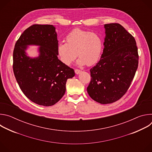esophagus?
I'll use <instances>...</instances> for the list:
<instances>
[{
  "instance_id": "1",
  "label": "esophagus",
  "mask_w": 152,
  "mask_h": 152,
  "mask_svg": "<svg viewBox=\"0 0 152 152\" xmlns=\"http://www.w3.org/2000/svg\"><path fill=\"white\" fill-rule=\"evenodd\" d=\"M75 73H76V75H79V74H80V73L82 72V71L80 70H78V69H75Z\"/></svg>"
}]
</instances>
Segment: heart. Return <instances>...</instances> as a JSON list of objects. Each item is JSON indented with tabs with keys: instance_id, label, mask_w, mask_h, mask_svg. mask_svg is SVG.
I'll return each instance as SVG.
<instances>
[{
	"instance_id": "b5f03b06",
	"label": "heart",
	"mask_w": 152,
	"mask_h": 152,
	"mask_svg": "<svg viewBox=\"0 0 152 152\" xmlns=\"http://www.w3.org/2000/svg\"><path fill=\"white\" fill-rule=\"evenodd\" d=\"M66 42H60L56 48L59 60L66 66L76 61L79 66H92L100 59L103 50V40L96 33L75 29L66 38Z\"/></svg>"
}]
</instances>
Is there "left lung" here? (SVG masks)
<instances>
[{
    "mask_svg": "<svg viewBox=\"0 0 152 152\" xmlns=\"http://www.w3.org/2000/svg\"><path fill=\"white\" fill-rule=\"evenodd\" d=\"M104 49L100 61L90 69L87 87L90 97L102 104L119 100L127 91L138 65L134 37L121 25H104Z\"/></svg>",
    "mask_w": 152,
    "mask_h": 152,
    "instance_id": "1",
    "label": "left lung"
}]
</instances>
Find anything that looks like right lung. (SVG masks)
I'll use <instances>...</instances> for the list:
<instances>
[{"label": "right lung", "instance_id": "right-lung-1", "mask_svg": "<svg viewBox=\"0 0 152 152\" xmlns=\"http://www.w3.org/2000/svg\"><path fill=\"white\" fill-rule=\"evenodd\" d=\"M56 28L50 25H34L17 41L13 52V71L23 94L39 105L57 103L66 93L67 80L75 76L73 69L58 58ZM29 45L39 46L37 57H29Z\"/></svg>", "mask_w": 152, "mask_h": 152}]
</instances>
